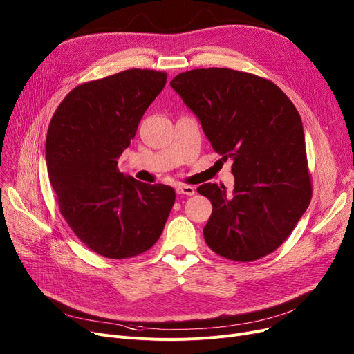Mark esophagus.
Wrapping results in <instances>:
<instances>
[{
  "label": "esophagus",
  "mask_w": 354,
  "mask_h": 354,
  "mask_svg": "<svg viewBox=\"0 0 354 354\" xmlns=\"http://www.w3.org/2000/svg\"><path fill=\"white\" fill-rule=\"evenodd\" d=\"M176 192L179 195H187V196H192L195 195V188L189 187V185H178L176 187Z\"/></svg>",
  "instance_id": "34e87169"
}]
</instances>
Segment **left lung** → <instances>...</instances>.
Wrapping results in <instances>:
<instances>
[{"label": "left lung", "mask_w": 354, "mask_h": 354, "mask_svg": "<svg viewBox=\"0 0 354 354\" xmlns=\"http://www.w3.org/2000/svg\"><path fill=\"white\" fill-rule=\"evenodd\" d=\"M215 152L232 160V195L201 185L212 202L208 247L232 261H254L280 247L311 199L301 118L272 82L231 68H196L171 82Z\"/></svg>", "instance_id": "obj_1"}]
</instances>
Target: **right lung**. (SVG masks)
<instances>
[{
  "mask_svg": "<svg viewBox=\"0 0 354 354\" xmlns=\"http://www.w3.org/2000/svg\"><path fill=\"white\" fill-rule=\"evenodd\" d=\"M165 84L166 73L140 68L84 83L68 93L50 122L46 163L60 212L82 243L103 257L147 251L174 207V188L118 169Z\"/></svg>",
  "mask_w": 354,
  "mask_h": 354,
  "instance_id": "obj_1",
  "label": "right lung"
}]
</instances>
